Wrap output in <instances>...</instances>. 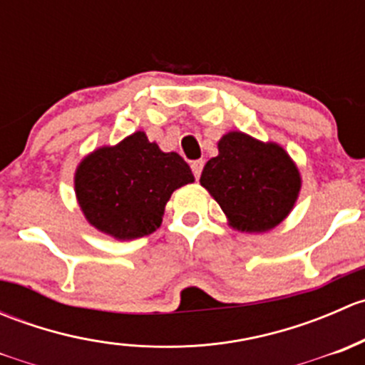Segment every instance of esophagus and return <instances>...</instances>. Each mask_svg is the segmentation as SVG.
<instances>
[{
	"instance_id": "obj_1",
	"label": "esophagus",
	"mask_w": 365,
	"mask_h": 365,
	"mask_svg": "<svg viewBox=\"0 0 365 365\" xmlns=\"http://www.w3.org/2000/svg\"><path fill=\"white\" fill-rule=\"evenodd\" d=\"M203 165H205L203 160H194V162H190V169H192V173H194V176H196V180L200 178L201 171H203Z\"/></svg>"
}]
</instances>
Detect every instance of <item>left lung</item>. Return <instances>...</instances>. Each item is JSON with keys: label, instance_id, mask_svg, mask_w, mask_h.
<instances>
[{"label": "left lung", "instance_id": "1", "mask_svg": "<svg viewBox=\"0 0 365 365\" xmlns=\"http://www.w3.org/2000/svg\"><path fill=\"white\" fill-rule=\"evenodd\" d=\"M219 155L205 164L200 183L242 233H267L292 213L302 189L295 160L281 145L240 130L224 134Z\"/></svg>", "mask_w": 365, "mask_h": 365}]
</instances>
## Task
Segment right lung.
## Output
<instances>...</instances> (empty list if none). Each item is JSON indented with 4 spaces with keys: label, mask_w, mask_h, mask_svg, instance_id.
<instances>
[{
    "label": "right lung",
    "mask_w": 365,
    "mask_h": 365,
    "mask_svg": "<svg viewBox=\"0 0 365 365\" xmlns=\"http://www.w3.org/2000/svg\"><path fill=\"white\" fill-rule=\"evenodd\" d=\"M192 182L189 164L178 153L162 152L143 130L88 153L73 175L83 215L116 240H134L159 230L171 194Z\"/></svg>",
    "instance_id": "1"
}]
</instances>
